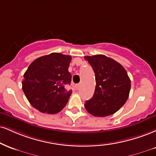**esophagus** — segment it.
<instances>
[{
	"mask_svg": "<svg viewBox=\"0 0 156 156\" xmlns=\"http://www.w3.org/2000/svg\"><path fill=\"white\" fill-rule=\"evenodd\" d=\"M80 88V84H77V85H76V90H78Z\"/></svg>",
	"mask_w": 156,
	"mask_h": 156,
	"instance_id": "obj_1",
	"label": "esophagus"
}]
</instances>
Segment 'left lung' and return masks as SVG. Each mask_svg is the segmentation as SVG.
Wrapping results in <instances>:
<instances>
[{
    "label": "left lung",
    "mask_w": 156,
    "mask_h": 156,
    "mask_svg": "<svg viewBox=\"0 0 156 156\" xmlns=\"http://www.w3.org/2000/svg\"><path fill=\"white\" fill-rule=\"evenodd\" d=\"M95 73L94 94L84 105L91 115L105 117L116 112L128 99L131 80L121 64L102 54L86 56Z\"/></svg>",
    "instance_id": "obj_1"
}]
</instances>
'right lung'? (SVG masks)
I'll use <instances>...</instances> for the list:
<instances>
[{"instance_id":"1","label":"right lung","mask_w":156,"mask_h":156,"mask_svg":"<svg viewBox=\"0 0 156 156\" xmlns=\"http://www.w3.org/2000/svg\"><path fill=\"white\" fill-rule=\"evenodd\" d=\"M71 57L51 53L37 58L24 74L22 90L31 105L43 113L55 114L67 105L72 90L68 67Z\"/></svg>"}]
</instances>
